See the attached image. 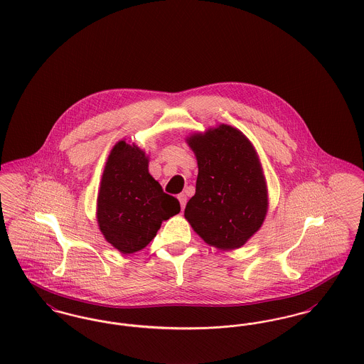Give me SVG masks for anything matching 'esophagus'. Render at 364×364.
<instances>
[{
    "label": "esophagus",
    "instance_id": "1",
    "mask_svg": "<svg viewBox=\"0 0 364 364\" xmlns=\"http://www.w3.org/2000/svg\"><path fill=\"white\" fill-rule=\"evenodd\" d=\"M177 199H178V202H180L181 209H184V208H186V203H187V196H186L184 193H178V195H177Z\"/></svg>",
    "mask_w": 364,
    "mask_h": 364
}]
</instances>
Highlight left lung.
I'll list each match as a JSON object with an SVG mask.
<instances>
[{"label": "left lung", "instance_id": "obj_1", "mask_svg": "<svg viewBox=\"0 0 364 364\" xmlns=\"http://www.w3.org/2000/svg\"><path fill=\"white\" fill-rule=\"evenodd\" d=\"M186 141L196 156L198 178L184 217L218 250L242 247L268 212L267 181L255 146L225 124L191 133Z\"/></svg>", "mask_w": 364, "mask_h": 364}]
</instances>
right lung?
Listing matches in <instances>:
<instances>
[{
	"label": "right lung",
	"instance_id": "right-lung-1",
	"mask_svg": "<svg viewBox=\"0 0 364 364\" xmlns=\"http://www.w3.org/2000/svg\"><path fill=\"white\" fill-rule=\"evenodd\" d=\"M149 155L119 140L109 152L97 193L96 218L105 239L122 255L144 249L162 221L180 212L149 171Z\"/></svg>",
	"mask_w": 364,
	"mask_h": 364
}]
</instances>
